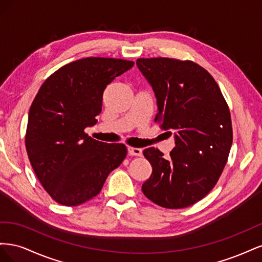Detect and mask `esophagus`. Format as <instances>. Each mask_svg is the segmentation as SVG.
I'll list each match as a JSON object with an SVG mask.
<instances>
[{"label": "esophagus", "instance_id": "obj_1", "mask_svg": "<svg viewBox=\"0 0 262 262\" xmlns=\"http://www.w3.org/2000/svg\"><path fill=\"white\" fill-rule=\"evenodd\" d=\"M128 153L132 156H142V149L138 147H128Z\"/></svg>", "mask_w": 262, "mask_h": 262}]
</instances>
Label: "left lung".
I'll return each instance as SVG.
<instances>
[{"mask_svg": "<svg viewBox=\"0 0 262 262\" xmlns=\"http://www.w3.org/2000/svg\"><path fill=\"white\" fill-rule=\"evenodd\" d=\"M136 63L154 92L155 121L173 132L176 144L168 160L157 148L143 150L153 171L142 191L163 208L190 207L211 191L224 169L233 142L229 109L211 74L192 61Z\"/></svg>", "mask_w": 262, "mask_h": 262, "instance_id": "obj_1", "label": "left lung"}]
</instances>
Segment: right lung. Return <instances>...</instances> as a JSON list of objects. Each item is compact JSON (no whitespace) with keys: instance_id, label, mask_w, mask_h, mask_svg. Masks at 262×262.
<instances>
[{"instance_id":"1","label":"right lung","mask_w":262,"mask_h":262,"mask_svg":"<svg viewBox=\"0 0 262 262\" xmlns=\"http://www.w3.org/2000/svg\"><path fill=\"white\" fill-rule=\"evenodd\" d=\"M132 61L85 58L49 76L30 106L26 149L37 178L53 200L75 207L96 196L126 155L84 132L97 123L107 85L133 67Z\"/></svg>"}]
</instances>
